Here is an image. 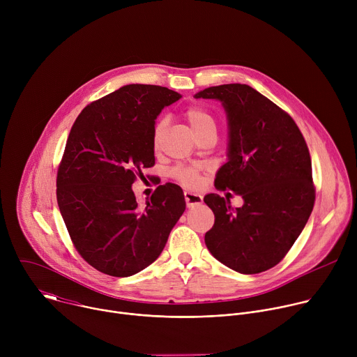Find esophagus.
Returning a JSON list of instances; mask_svg holds the SVG:
<instances>
[{
    "label": "esophagus",
    "instance_id": "obj_1",
    "mask_svg": "<svg viewBox=\"0 0 357 357\" xmlns=\"http://www.w3.org/2000/svg\"><path fill=\"white\" fill-rule=\"evenodd\" d=\"M183 195H185V202H186V206H188V208L197 206V205H200V203L203 202V196L199 195V193L185 192Z\"/></svg>",
    "mask_w": 357,
    "mask_h": 357
}]
</instances>
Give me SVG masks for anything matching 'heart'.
Listing matches in <instances>:
<instances>
[{
  "label": "heart",
  "mask_w": 357,
  "mask_h": 357,
  "mask_svg": "<svg viewBox=\"0 0 357 357\" xmlns=\"http://www.w3.org/2000/svg\"><path fill=\"white\" fill-rule=\"evenodd\" d=\"M185 116H186V120L189 121L190 127L193 128V131L197 135L209 128H216V121H215L213 116L205 109L190 107L186 110ZM164 126H165V121H162V120L157 123L155 130H154V145H158ZM172 174L181 183H183L188 188H196L200 185V181H202L197 169L190 168V167H176L172 171Z\"/></svg>",
  "instance_id": "b5f03b06"
}]
</instances>
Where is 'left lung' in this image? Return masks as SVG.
Masks as SVG:
<instances>
[{
  "mask_svg": "<svg viewBox=\"0 0 357 357\" xmlns=\"http://www.w3.org/2000/svg\"><path fill=\"white\" fill-rule=\"evenodd\" d=\"M220 101L227 117V162L215 186L243 197L241 208L205 196L215 225L205 234L212 256L240 274L277 266L307 225L315 202L310 151L295 121L266 96L233 83L200 90Z\"/></svg>",
  "mask_w": 357,
  "mask_h": 357,
  "instance_id": "1",
  "label": "left lung"
}]
</instances>
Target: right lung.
<instances>
[{"instance_id":"right-lung-1","label":"right lung","mask_w":357,"mask_h":357,"mask_svg":"<svg viewBox=\"0 0 357 357\" xmlns=\"http://www.w3.org/2000/svg\"><path fill=\"white\" fill-rule=\"evenodd\" d=\"M182 96L154 84H127L76 119L56 179L61 215L80 256L96 270L130 277L154 263L185 212L182 189L157 188L139 206L132 183L155 164V120Z\"/></svg>"}]
</instances>
